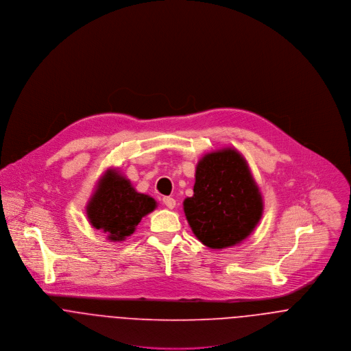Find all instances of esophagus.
Returning <instances> with one entry per match:
<instances>
[{
  "label": "esophagus",
  "mask_w": 351,
  "mask_h": 351,
  "mask_svg": "<svg viewBox=\"0 0 351 351\" xmlns=\"http://www.w3.org/2000/svg\"><path fill=\"white\" fill-rule=\"evenodd\" d=\"M162 203H164L168 208H173V207L176 206V200H175L173 197H171V196H164V197H162Z\"/></svg>",
  "instance_id": "obj_1"
}]
</instances>
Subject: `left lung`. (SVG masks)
Listing matches in <instances>:
<instances>
[{"label":"left lung","mask_w":351,"mask_h":351,"mask_svg":"<svg viewBox=\"0 0 351 351\" xmlns=\"http://www.w3.org/2000/svg\"><path fill=\"white\" fill-rule=\"evenodd\" d=\"M183 208L195 237L210 249L246 239L258 225L264 202L243 156L234 148L206 154L195 171L194 195Z\"/></svg>","instance_id":"left-lung-1"}]
</instances>
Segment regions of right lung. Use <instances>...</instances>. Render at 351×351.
I'll list each match as a JSON object with an SVG mask.
<instances>
[{
  "label": "right lung",
  "instance_id": "right-lung-1",
  "mask_svg": "<svg viewBox=\"0 0 351 351\" xmlns=\"http://www.w3.org/2000/svg\"><path fill=\"white\" fill-rule=\"evenodd\" d=\"M156 207L152 196L137 193L129 179L116 168H109L99 178L86 214L93 228L108 234L109 241L121 242Z\"/></svg>",
  "mask_w": 351,
  "mask_h": 351
}]
</instances>
